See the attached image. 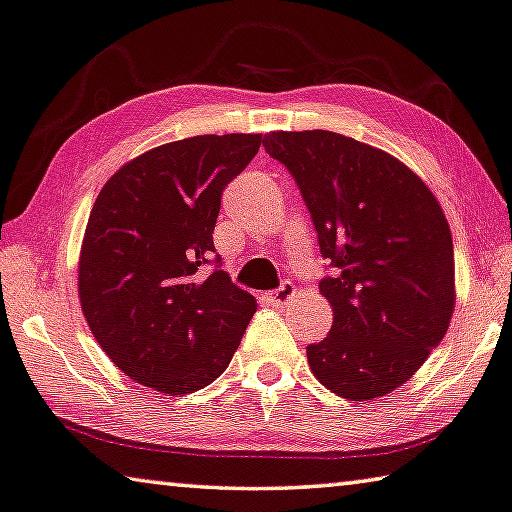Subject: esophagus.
Here are the masks:
<instances>
[{"instance_id": "34e87169", "label": "esophagus", "mask_w": 512, "mask_h": 512, "mask_svg": "<svg viewBox=\"0 0 512 512\" xmlns=\"http://www.w3.org/2000/svg\"><path fill=\"white\" fill-rule=\"evenodd\" d=\"M292 297H295V286H292L290 281H286V283H281V288H276L274 292L267 295V301L274 306H286Z\"/></svg>"}]
</instances>
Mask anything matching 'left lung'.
<instances>
[{"label":"left lung","mask_w":512,"mask_h":512,"mask_svg":"<svg viewBox=\"0 0 512 512\" xmlns=\"http://www.w3.org/2000/svg\"><path fill=\"white\" fill-rule=\"evenodd\" d=\"M263 147L295 177L335 267L320 283L333 326L306 347L308 365L338 397L390 395L454 315V242L440 201L399 158L342 133L270 131Z\"/></svg>","instance_id":"1"}]
</instances>
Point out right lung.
I'll return each instance as SVG.
<instances>
[{"mask_svg":"<svg viewBox=\"0 0 512 512\" xmlns=\"http://www.w3.org/2000/svg\"><path fill=\"white\" fill-rule=\"evenodd\" d=\"M261 133L165 142L104 183L83 233L79 301L106 356L136 383L188 395L213 383L256 299L201 265L215 251L220 197L258 154Z\"/></svg>","mask_w":512,"mask_h":512,"instance_id":"right-lung-1","label":"right lung"}]
</instances>
